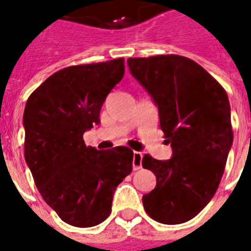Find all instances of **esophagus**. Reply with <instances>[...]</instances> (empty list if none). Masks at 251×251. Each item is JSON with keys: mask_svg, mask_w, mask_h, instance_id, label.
I'll list each match as a JSON object with an SVG mask.
<instances>
[{"mask_svg": "<svg viewBox=\"0 0 251 251\" xmlns=\"http://www.w3.org/2000/svg\"><path fill=\"white\" fill-rule=\"evenodd\" d=\"M132 166H133V170H140L142 166V154L135 151L133 153V159H132Z\"/></svg>", "mask_w": 251, "mask_h": 251, "instance_id": "1", "label": "esophagus"}]
</instances>
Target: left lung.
<instances>
[{
	"label": "left lung",
	"instance_id": "left-lung-1",
	"mask_svg": "<svg viewBox=\"0 0 251 251\" xmlns=\"http://www.w3.org/2000/svg\"><path fill=\"white\" fill-rule=\"evenodd\" d=\"M128 67L158 106L160 128L172 158L145 154L142 167L157 185L142 196L151 219L181 224L193 219L214 197L233 142L227 92L189 58L168 54L128 58Z\"/></svg>",
	"mask_w": 251,
	"mask_h": 251
}]
</instances>
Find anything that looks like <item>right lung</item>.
<instances>
[{"label":"right lung","instance_id":"1","mask_svg":"<svg viewBox=\"0 0 251 251\" xmlns=\"http://www.w3.org/2000/svg\"><path fill=\"white\" fill-rule=\"evenodd\" d=\"M123 75V58L70 66L49 76L25 103V162L44 201L74 227L107 219L116 186L132 172L129 148L97 150L83 140Z\"/></svg>","mask_w":251,"mask_h":251}]
</instances>
